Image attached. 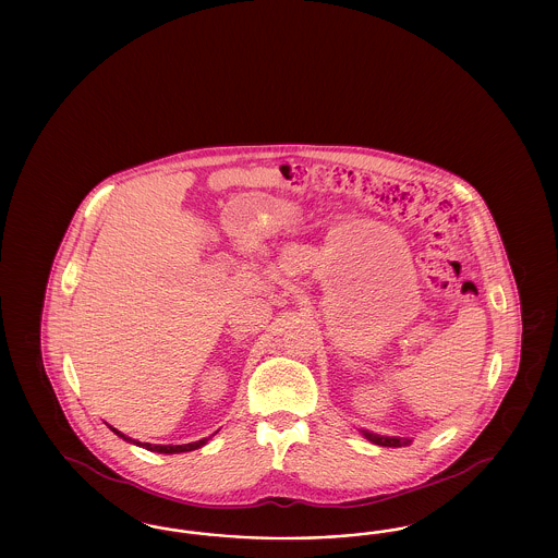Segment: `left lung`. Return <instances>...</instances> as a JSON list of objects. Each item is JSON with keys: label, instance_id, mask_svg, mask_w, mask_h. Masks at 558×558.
Returning <instances> with one entry per match:
<instances>
[{"label": "left lung", "instance_id": "left-lung-1", "mask_svg": "<svg viewBox=\"0 0 558 558\" xmlns=\"http://www.w3.org/2000/svg\"><path fill=\"white\" fill-rule=\"evenodd\" d=\"M362 435L374 446H383V448H403V446L412 444V439H405V437H385V435H376L371 430H362Z\"/></svg>", "mask_w": 558, "mask_h": 558}]
</instances>
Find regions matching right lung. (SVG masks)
<instances>
[{
	"label": "right lung",
	"instance_id": "obj_1",
	"mask_svg": "<svg viewBox=\"0 0 558 558\" xmlns=\"http://www.w3.org/2000/svg\"><path fill=\"white\" fill-rule=\"evenodd\" d=\"M110 430L114 433V435H119V437H123L125 441H130V444H135V446H140V448H144V450L148 451H157V453H182V451H192L198 450V448H203L211 437H207V439H201V441H194V444H184V446H155V444H142V441H135L132 437H128V435H123L121 430H117V428H112L110 426ZM217 433V430H215Z\"/></svg>",
	"mask_w": 558,
	"mask_h": 558
}]
</instances>
